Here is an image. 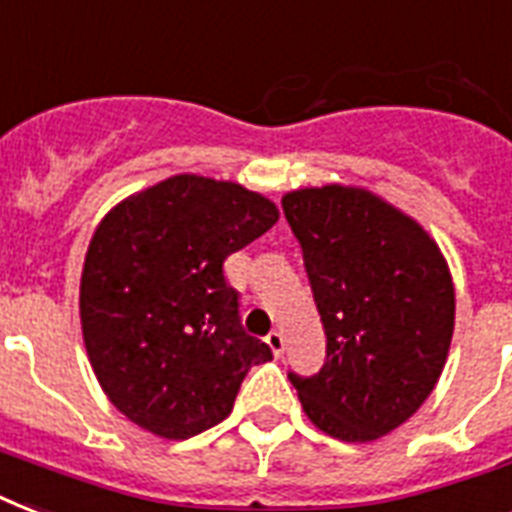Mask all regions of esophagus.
<instances>
[{
	"instance_id": "34e87169",
	"label": "esophagus",
	"mask_w": 512,
	"mask_h": 512,
	"mask_svg": "<svg viewBox=\"0 0 512 512\" xmlns=\"http://www.w3.org/2000/svg\"><path fill=\"white\" fill-rule=\"evenodd\" d=\"M265 342H268V348H271L273 356H281V353H284V345H287V340H284L281 332H271V335L265 337Z\"/></svg>"
}]
</instances>
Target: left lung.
<instances>
[{
    "mask_svg": "<svg viewBox=\"0 0 512 512\" xmlns=\"http://www.w3.org/2000/svg\"><path fill=\"white\" fill-rule=\"evenodd\" d=\"M281 207L327 335L321 372L289 380L327 436L377 441L425 404L444 372L454 335L449 263L414 217L358 185L297 188Z\"/></svg>",
    "mask_w": 512,
    "mask_h": 512,
    "instance_id": "8db88e82",
    "label": "left lung"
}]
</instances>
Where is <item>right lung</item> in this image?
Segmentation results:
<instances>
[{
	"instance_id": "right-lung-1",
	"label": "right lung",
	"mask_w": 512,
	"mask_h": 512,
	"mask_svg": "<svg viewBox=\"0 0 512 512\" xmlns=\"http://www.w3.org/2000/svg\"><path fill=\"white\" fill-rule=\"evenodd\" d=\"M279 220L263 193L172 175L108 209L79 281L92 372L138 428L183 441L223 422L241 380L271 348L239 321L225 257Z\"/></svg>"
}]
</instances>
